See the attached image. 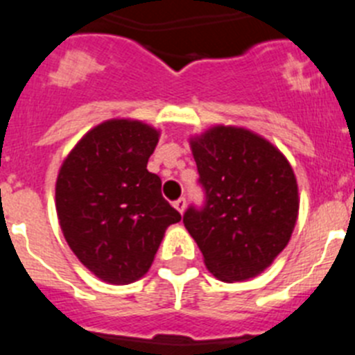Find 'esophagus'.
<instances>
[{
    "label": "esophagus",
    "mask_w": 355,
    "mask_h": 355,
    "mask_svg": "<svg viewBox=\"0 0 355 355\" xmlns=\"http://www.w3.org/2000/svg\"><path fill=\"white\" fill-rule=\"evenodd\" d=\"M174 208L180 213H183L184 208H187V199H184V197H180L178 200H174Z\"/></svg>",
    "instance_id": "1"
}]
</instances>
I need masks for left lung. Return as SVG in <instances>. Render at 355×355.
<instances>
[{
    "instance_id": "obj_1",
    "label": "left lung",
    "mask_w": 355,
    "mask_h": 355,
    "mask_svg": "<svg viewBox=\"0 0 355 355\" xmlns=\"http://www.w3.org/2000/svg\"><path fill=\"white\" fill-rule=\"evenodd\" d=\"M205 205L183 224L216 279L261 274L288 245L299 213L290 163L268 140L243 128L215 126L192 140Z\"/></svg>"
}]
</instances>
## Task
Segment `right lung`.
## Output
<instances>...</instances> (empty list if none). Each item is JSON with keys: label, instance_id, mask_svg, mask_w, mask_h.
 Returning a JSON list of instances; mask_svg holds the SVG:
<instances>
[{"label": "right lung", "instance_id": "obj_1", "mask_svg": "<svg viewBox=\"0 0 355 355\" xmlns=\"http://www.w3.org/2000/svg\"><path fill=\"white\" fill-rule=\"evenodd\" d=\"M158 131L139 121H106L76 144L56 180V213L72 252L112 284L149 270L165 229L181 220L147 171Z\"/></svg>", "mask_w": 355, "mask_h": 355}]
</instances>
